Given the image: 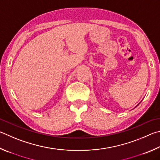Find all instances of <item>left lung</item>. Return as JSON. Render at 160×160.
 I'll list each match as a JSON object with an SVG mask.
<instances>
[{
    "mask_svg": "<svg viewBox=\"0 0 160 160\" xmlns=\"http://www.w3.org/2000/svg\"><path fill=\"white\" fill-rule=\"evenodd\" d=\"M138 105H137V106H138Z\"/></svg>",
    "mask_w": 160,
    "mask_h": 160,
    "instance_id": "1",
    "label": "left lung"
}]
</instances>
